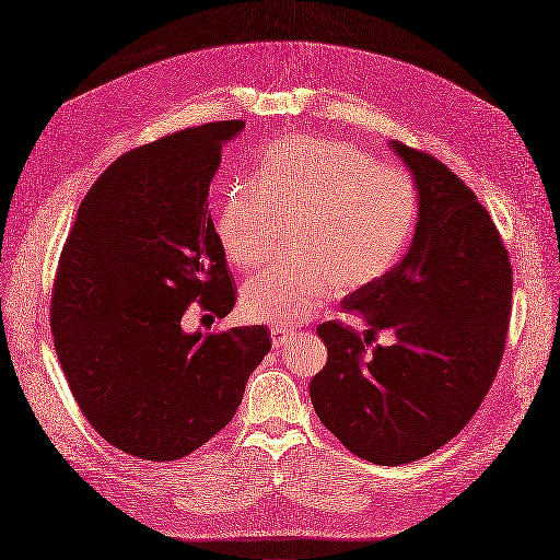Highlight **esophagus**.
<instances>
[{
	"instance_id": "34e87169",
	"label": "esophagus",
	"mask_w": 560,
	"mask_h": 560,
	"mask_svg": "<svg viewBox=\"0 0 560 560\" xmlns=\"http://www.w3.org/2000/svg\"><path fill=\"white\" fill-rule=\"evenodd\" d=\"M296 337V330L289 326H273L271 328V339H273V349H280V346L289 343L291 339Z\"/></svg>"
}]
</instances>
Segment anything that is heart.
I'll return each instance as SVG.
<instances>
[{"instance_id":"b5f03b06","label":"heart","mask_w":560,"mask_h":560,"mask_svg":"<svg viewBox=\"0 0 560 560\" xmlns=\"http://www.w3.org/2000/svg\"><path fill=\"white\" fill-rule=\"evenodd\" d=\"M419 214L410 175L366 152L316 137H289L264 150L250 182L225 196L217 232L228 259L259 269L294 230V253L250 278L242 312L253 322L301 324L332 291L383 280L408 250Z\"/></svg>"}]
</instances>
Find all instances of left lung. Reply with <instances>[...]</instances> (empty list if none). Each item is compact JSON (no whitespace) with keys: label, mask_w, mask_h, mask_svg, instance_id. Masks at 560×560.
<instances>
[{"label":"left lung","mask_w":560,"mask_h":560,"mask_svg":"<svg viewBox=\"0 0 560 560\" xmlns=\"http://www.w3.org/2000/svg\"><path fill=\"white\" fill-rule=\"evenodd\" d=\"M389 148L412 173L419 198L415 238L378 282L341 301L366 330L341 322L316 328L328 362L310 383L326 429L374 465H406L433 454L486 398L511 318L509 250L474 191L433 154ZM392 329V347L365 346Z\"/></svg>","instance_id":"obj_1"}]
</instances>
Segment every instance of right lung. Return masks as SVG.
Returning <instances> with one entry per match:
<instances>
[{"instance_id": "obj_1", "label": "right lung", "mask_w": 560, "mask_h": 560, "mask_svg": "<svg viewBox=\"0 0 560 560\" xmlns=\"http://www.w3.org/2000/svg\"><path fill=\"white\" fill-rule=\"evenodd\" d=\"M244 120L182 129L131 150L79 205L51 291L49 326L74 401L116 448L166 463L232 421L271 351L264 326L184 332L191 303L236 301L209 214L221 150Z\"/></svg>"}]
</instances>
